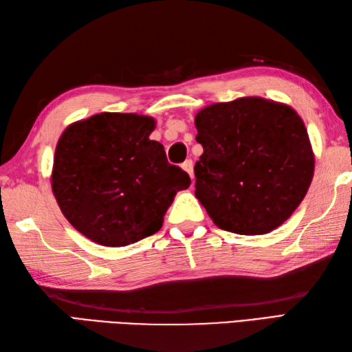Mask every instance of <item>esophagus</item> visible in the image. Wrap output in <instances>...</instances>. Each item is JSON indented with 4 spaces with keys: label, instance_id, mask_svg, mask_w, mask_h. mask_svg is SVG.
<instances>
[{
    "label": "esophagus",
    "instance_id": "1",
    "mask_svg": "<svg viewBox=\"0 0 352 352\" xmlns=\"http://www.w3.org/2000/svg\"><path fill=\"white\" fill-rule=\"evenodd\" d=\"M182 168H183L186 172H188L192 180H193V178H195V175H193V162H192L190 159L186 160V162L182 164Z\"/></svg>",
    "mask_w": 352,
    "mask_h": 352
}]
</instances>
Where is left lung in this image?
<instances>
[{
	"label": "left lung",
	"mask_w": 352,
	"mask_h": 352,
	"mask_svg": "<svg viewBox=\"0 0 352 352\" xmlns=\"http://www.w3.org/2000/svg\"><path fill=\"white\" fill-rule=\"evenodd\" d=\"M195 126L204 148L195 197L216 226L256 236L290 218L315 172L307 130L294 109L243 96L199 110Z\"/></svg>",
	"instance_id": "obj_1"
}]
</instances>
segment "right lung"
Masks as SVG:
<instances>
[{
	"mask_svg": "<svg viewBox=\"0 0 352 352\" xmlns=\"http://www.w3.org/2000/svg\"><path fill=\"white\" fill-rule=\"evenodd\" d=\"M151 116L104 113L77 121L57 142L51 188L65 218L102 246H125L157 233L190 177L149 139Z\"/></svg>",
	"mask_w": 352,
	"mask_h": 352,
	"instance_id": "right-lung-1",
	"label": "right lung"
}]
</instances>
